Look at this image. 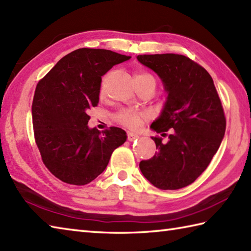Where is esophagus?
Returning a JSON list of instances; mask_svg holds the SVG:
<instances>
[{
	"mask_svg": "<svg viewBox=\"0 0 251 251\" xmlns=\"http://www.w3.org/2000/svg\"><path fill=\"white\" fill-rule=\"evenodd\" d=\"M138 135L137 134H134V132H127V140H129V141H134L135 139H137L138 138Z\"/></svg>",
	"mask_w": 251,
	"mask_h": 251,
	"instance_id": "obj_1",
	"label": "esophagus"
}]
</instances>
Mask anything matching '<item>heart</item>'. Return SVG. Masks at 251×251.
I'll use <instances>...</instances> for the list:
<instances>
[{"instance_id":"1","label":"heart","mask_w":251,"mask_h":251,"mask_svg":"<svg viewBox=\"0 0 251 251\" xmlns=\"http://www.w3.org/2000/svg\"><path fill=\"white\" fill-rule=\"evenodd\" d=\"M135 80L136 82H144L147 80H154L153 76L151 74L147 73L145 71H136L135 72ZM103 86H101L100 93L103 95ZM147 117V114L144 112L140 111H135L131 109H122L120 112H117L115 114V120L117 123H120L121 125L127 127V128L130 129H136L140 126L142 120H145Z\"/></svg>"}]
</instances>
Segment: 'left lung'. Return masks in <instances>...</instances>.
Instances as JSON below:
<instances>
[{"mask_svg":"<svg viewBox=\"0 0 251 251\" xmlns=\"http://www.w3.org/2000/svg\"><path fill=\"white\" fill-rule=\"evenodd\" d=\"M158 74L168 92L165 105L151 128L168 142L154 140L155 154L139 163L141 173L156 188L186 187L208 168L226 128L222 103L210 74L180 54H144L137 56Z\"/></svg>","mask_w":251,"mask_h":251,"instance_id":"8db88e82","label":"left lung"}]
</instances>
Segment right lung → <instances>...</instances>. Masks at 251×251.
I'll use <instances>...</instances> for the list:
<instances>
[{
	"mask_svg": "<svg viewBox=\"0 0 251 251\" xmlns=\"http://www.w3.org/2000/svg\"><path fill=\"white\" fill-rule=\"evenodd\" d=\"M129 58L104 49H78L39 80L31 106L34 140L44 165L64 183L89 184L126 141L119 127L101 132L87 124L88 111L99 103L101 77Z\"/></svg>",
	"mask_w": 251,
	"mask_h": 251,
	"instance_id": "add662e5",
	"label": "right lung"
}]
</instances>
